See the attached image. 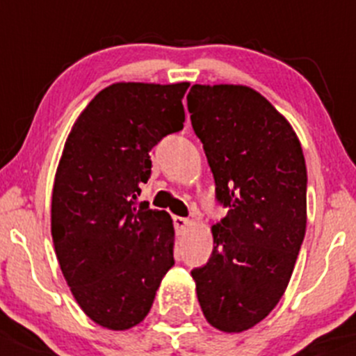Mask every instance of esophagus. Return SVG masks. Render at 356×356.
<instances>
[{"instance_id": "obj_1", "label": "esophagus", "mask_w": 356, "mask_h": 356, "mask_svg": "<svg viewBox=\"0 0 356 356\" xmlns=\"http://www.w3.org/2000/svg\"><path fill=\"white\" fill-rule=\"evenodd\" d=\"M174 225H175V231H177L179 234H182V232H184L186 229H188L189 225H191V222H189V218L177 217V215H175V217H174Z\"/></svg>"}]
</instances>
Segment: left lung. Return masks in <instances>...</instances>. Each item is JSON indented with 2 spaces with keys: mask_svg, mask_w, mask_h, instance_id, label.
Segmentation results:
<instances>
[{
  "mask_svg": "<svg viewBox=\"0 0 356 356\" xmlns=\"http://www.w3.org/2000/svg\"><path fill=\"white\" fill-rule=\"evenodd\" d=\"M188 110L227 208L211 227V257L191 275L204 318L243 332L279 303L303 243V149L289 122L246 86L195 84Z\"/></svg>",
  "mask_w": 356,
  "mask_h": 356,
  "instance_id": "obj_1",
  "label": "left lung"
}]
</instances>
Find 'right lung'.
Segmentation results:
<instances>
[{"label":"right lung","mask_w":356,"mask_h":356,"mask_svg":"<svg viewBox=\"0 0 356 356\" xmlns=\"http://www.w3.org/2000/svg\"><path fill=\"white\" fill-rule=\"evenodd\" d=\"M188 88H105L75 120L56 168L51 236L60 268L84 314L111 331L148 315L174 265L170 215L138 196L152 175L153 146L184 127Z\"/></svg>","instance_id":"1"}]
</instances>
